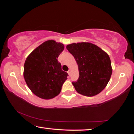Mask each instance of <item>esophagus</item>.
Masks as SVG:
<instances>
[{"mask_svg": "<svg viewBox=\"0 0 134 134\" xmlns=\"http://www.w3.org/2000/svg\"><path fill=\"white\" fill-rule=\"evenodd\" d=\"M67 72H68V74H69V75L70 76V74H71V71H70V70H69V71H67Z\"/></svg>", "mask_w": 134, "mask_h": 134, "instance_id": "34e87169", "label": "esophagus"}]
</instances>
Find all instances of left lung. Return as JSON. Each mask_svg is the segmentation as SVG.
I'll return each mask as SVG.
<instances>
[{
	"instance_id": "8db88e82",
	"label": "left lung",
	"mask_w": 134,
	"mask_h": 134,
	"mask_svg": "<svg viewBox=\"0 0 134 134\" xmlns=\"http://www.w3.org/2000/svg\"><path fill=\"white\" fill-rule=\"evenodd\" d=\"M78 65L79 77L72 82L77 92L93 96L105 89L112 72L108 54L90 42L72 43L66 47Z\"/></svg>"
}]
</instances>
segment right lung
I'll list each match as a JSON object with an SVG mask.
<instances>
[{
  "instance_id": "obj_1",
  "label": "right lung",
  "mask_w": 134,
  "mask_h": 134,
  "mask_svg": "<svg viewBox=\"0 0 134 134\" xmlns=\"http://www.w3.org/2000/svg\"><path fill=\"white\" fill-rule=\"evenodd\" d=\"M64 45L48 40L36 48L26 58L24 77L29 89L36 96L50 99L57 96L67 80L57 58L64 50Z\"/></svg>"
}]
</instances>
